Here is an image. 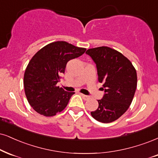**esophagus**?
<instances>
[{"label":"esophagus","mask_w":158,"mask_h":158,"mask_svg":"<svg viewBox=\"0 0 158 158\" xmlns=\"http://www.w3.org/2000/svg\"><path fill=\"white\" fill-rule=\"evenodd\" d=\"M81 97H83V100H89V99H90V97L87 96V95L83 94H81Z\"/></svg>","instance_id":"obj_1"}]
</instances>
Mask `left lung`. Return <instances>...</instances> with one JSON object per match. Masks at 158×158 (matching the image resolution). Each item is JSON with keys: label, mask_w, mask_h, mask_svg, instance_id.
<instances>
[{"label": "left lung", "mask_w": 158, "mask_h": 158, "mask_svg": "<svg viewBox=\"0 0 158 158\" xmlns=\"http://www.w3.org/2000/svg\"><path fill=\"white\" fill-rule=\"evenodd\" d=\"M97 65L98 81L102 83L105 94L98 100V108L91 112L102 123L118 119L127 111L137 87V73L131 61L117 50L99 47L85 52Z\"/></svg>", "instance_id": "8db88e82"}]
</instances>
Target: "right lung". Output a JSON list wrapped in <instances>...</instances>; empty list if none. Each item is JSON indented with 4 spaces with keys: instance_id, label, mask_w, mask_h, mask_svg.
Listing matches in <instances>:
<instances>
[{
    "instance_id": "obj_1",
    "label": "right lung",
    "mask_w": 158,
    "mask_h": 158,
    "mask_svg": "<svg viewBox=\"0 0 158 158\" xmlns=\"http://www.w3.org/2000/svg\"><path fill=\"white\" fill-rule=\"evenodd\" d=\"M86 49L63 41L51 42L33 56L23 79L25 96L33 109L44 116H53L67 106L75 92L57 85L69 60L84 53Z\"/></svg>"
}]
</instances>
